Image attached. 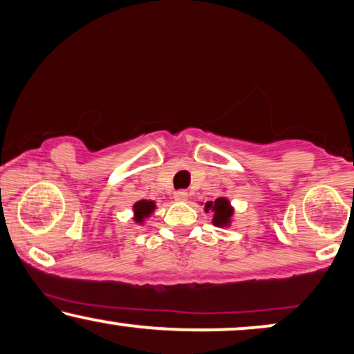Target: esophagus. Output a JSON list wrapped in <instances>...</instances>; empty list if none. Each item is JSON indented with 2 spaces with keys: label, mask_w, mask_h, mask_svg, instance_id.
Wrapping results in <instances>:
<instances>
[{
  "label": "esophagus",
  "mask_w": 354,
  "mask_h": 354,
  "mask_svg": "<svg viewBox=\"0 0 354 354\" xmlns=\"http://www.w3.org/2000/svg\"><path fill=\"white\" fill-rule=\"evenodd\" d=\"M174 199H176V201H187V192L186 191H176V192H174Z\"/></svg>",
  "instance_id": "1"
}]
</instances>
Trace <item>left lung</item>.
I'll list each match as a JSON object with an SVG mask.
<instances>
[{
  "label": "left lung",
  "instance_id": "1",
  "mask_svg": "<svg viewBox=\"0 0 354 354\" xmlns=\"http://www.w3.org/2000/svg\"><path fill=\"white\" fill-rule=\"evenodd\" d=\"M214 212L212 223L215 226H230L233 218V207L230 205V201L226 197H218L215 201L205 202V212Z\"/></svg>",
  "mask_w": 354,
  "mask_h": 354
}]
</instances>
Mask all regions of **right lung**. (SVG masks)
Wrapping results in <instances>:
<instances>
[{
    "mask_svg": "<svg viewBox=\"0 0 354 354\" xmlns=\"http://www.w3.org/2000/svg\"><path fill=\"white\" fill-rule=\"evenodd\" d=\"M133 209H134V220L138 221V223H142L145 218H149V216L153 214L155 202L153 201L142 199V201L136 202Z\"/></svg>",
    "mask_w": 354,
    "mask_h": 354,
    "instance_id": "add662e5",
    "label": "right lung"
}]
</instances>
